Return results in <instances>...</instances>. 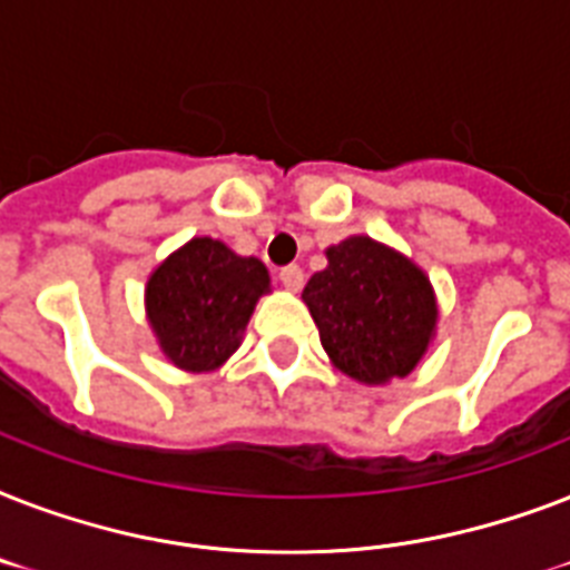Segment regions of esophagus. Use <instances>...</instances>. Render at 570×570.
<instances>
[{
  "mask_svg": "<svg viewBox=\"0 0 570 570\" xmlns=\"http://www.w3.org/2000/svg\"><path fill=\"white\" fill-rule=\"evenodd\" d=\"M277 277H281V284H284V289H289V293H298L304 284V272L298 266H284Z\"/></svg>",
  "mask_w": 570,
  "mask_h": 570,
  "instance_id": "obj_1",
  "label": "esophagus"
}]
</instances>
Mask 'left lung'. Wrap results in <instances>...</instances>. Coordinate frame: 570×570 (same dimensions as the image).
I'll use <instances>...</instances> for the list:
<instances>
[{
  "label": "left lung",
  "mask_w": 570,
  "mask_h": 570,
  "mask_svg": "<svg viewBox=\"0 0 570 570\" xmlns=\"http://www.w3.org/2000/svg\"><path fill=\"white\" fill-rule=\"evenodd\" d=\"M325 257L328 266L307 281L302 298L331 364L361 384L405 379L438 325L425 272L370 236H348Z\"/></svg>",
  "instance_id": "obj_1"
}]
</instances>
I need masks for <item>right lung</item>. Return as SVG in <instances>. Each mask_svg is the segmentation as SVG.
Wrapping results in <instances>:
<instances>
[{
	"instance_id": "right-lung-1",
	"label": "right lung",
	"mask_w": 570,
	"mask_h": 570,
	"mask_svg": "<svg viewBox=\"0 0 570 570\" xmlns=\"http://www.w3.org/2000/svg\"><path fill=\"white\" fill-rule=\"evenodd\" d=\"M268 293V268L224 242L195 236L147 277L145 307L159 348L186 373H213L239 348Z\"/></svg>"
}]
</instances>
